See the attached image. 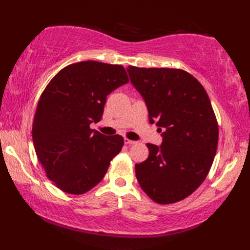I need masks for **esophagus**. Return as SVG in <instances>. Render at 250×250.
<instances>
[{
	"instance_id": "obj_1",
	"label": "esophagus",
	"mask_w": 250,
	"mask_h": 250,
	"mask_svg": "<svg viewBox=\"0 0 250 250\" xmlns=\"http://www.w3.org/2000/svg\"><path fill=\"white\" fill-rule=\"evenodd\" d=\"M125 144H126V145H133V144H136V142L126 139V137H125Z\"/></svg>"
}]
</instances>
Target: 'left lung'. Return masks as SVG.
<instances>
[{"mask_svg": "<svg viewBox=\"0 0 250 250\" xmlns=\"http://www.w3.org/2000/svg\"><path fill=\"white\" fill-rule=\"evenodd\" d=\"M144 99L150 124L163 129L160 146L135 164L141 188L159 204L184 200L208 174L218 145V124L203 86L176 68H126Z\"/></svg>", "mask_w": 250, "mask_h": 250, "instance_id": "8db88e82", "label": "left lung"}]
</instances>
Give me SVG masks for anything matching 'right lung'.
Listing matches in <instances>:
<instances>
[{
	"mask_svg": "<svg viewBox=\"0 0 250 250\" xmlns=\"http://www.w3.org/2000/svg\"><path fill=\"white\" fill-rule=\"evenodd\" d=\"M129 83L122 65L83 61L63 68L47 84L35 110L32 136L47 177L71 194L103 179L124 139L90 129L102 118L107 95Z\"/></svg>",
	"mask_w": 250,
	"mask_h": 250,
	"instance_id": "1",
	"label": "right lung"
}]
</instances>
